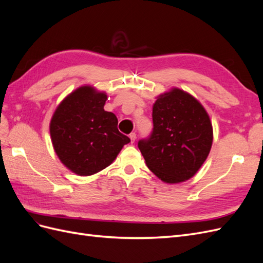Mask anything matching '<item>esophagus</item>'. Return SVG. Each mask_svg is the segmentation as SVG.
<instances>
[{"mask_svg":"<svg viewBox=\"0 0 263 263\" xmlns=\"http://www.w3.org/2000/svg\"><path fill=\"white\" fill-rule=\"evenodd\" d=\"M129 138H130L132 142H134L135 140H136V134H135V133H132V134L129 135Z\"/></svg>","mask_w":263,"mask_h":263,"instance_id":"34e87169","label":"esophagus"}]
</instances>
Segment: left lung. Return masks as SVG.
<instances>
[{"instance_id": "left-lung-1", "label": "left lung", "mask_w": 263, "mask_h": 263, "mask_svg": "<svg viewBox=\"0 0 263 263\" xmlns=\"http://www.w3.org/2000/svg\"><path fill=\"white\" fill-rule=\"evenodd\" d=\"M153 122L150 136L138 141L148 168L165 183L192 178L213 144L212 123L203 105L187 92L173 87L157 98Z\"/></svg>"}]
</instances>
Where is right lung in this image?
Returning <instances> with one entry per match:
<instances>
[{
	"mask_svg": "<svg viewBox=\"0 0 263 263\" xmlns=\"http://www.w3.org/2000/svg\"><path fill=\"white\" fill-rule=\"evenodd\" d=\"M107 95L90 85L78 87L55 108L50 121L53 149L79 176H92L112 163L130 139L117 129L115 114L104 110Z\"/></svg>",
	"mask_w": 263,
	"mask_h": 263,
	"instance_id": "1",
	"label": "right lung"
}]
</instances>
